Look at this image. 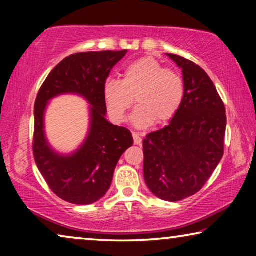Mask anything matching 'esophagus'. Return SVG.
Wrapping results in <instances>:
<instances>
[{
  "label": "esophagus",
  "instance_id": "obj_1",
  "mask_svg": "<svg viewBox=\"0 0 256 256\" xmlns=\"http://www.w3.org/2000/svg\"><path fill=\"white\" fill-rule=\"evenodd\" d=\"M132 138H134V143L136 146H140L142 143L141 134H138V132H132Z\"/></svg>",
  "mask_w": 256,
  "mask_h": 256
}]
</instances>
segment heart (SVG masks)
<instances>
[{
    "label": "heart",
    "mask_w": 256,
    "mask_h": 256,
    "mask_svg": "<svg viewBox=\"0 0 256 256\" xmlns=\"http://www.w3.org/2000/svg\"><path fill=\"white\" fill-rule=\"evenodd\" d=\"M102 96L110 118L116 124L126 121L135 101L138 106L130 121L138 129L166 124L176 116L184 99V82L174 70L164 68L152 57H143L124 68L122 80L108 78Z\"/></svg>",
    "instance_id": "heart-1"
}]
</instances>
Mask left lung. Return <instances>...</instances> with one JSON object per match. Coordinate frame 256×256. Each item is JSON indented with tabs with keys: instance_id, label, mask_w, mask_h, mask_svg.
<instances>
[{
	"instance_id": "8db88e82",
	"label": "left lung",
	"mask_w": 256,
	"mask_h": 256,
	"mask_svg": "<svg viewBox=\"0 0 256 256\" xmlns=\"http://www.w3.org/2000/svg\"><path fill=\"white\" fill-rule=\"evenodd\" d=\"M166 56L183 73L184 99L169 124L143 140V174L156 197L178 202L197 194L222 158L226 110L200 66Z\"/></svg>"
}]
</instances>
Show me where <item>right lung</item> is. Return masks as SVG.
I'll return each instance as SVG.
<instances>
[{
	"mask_svg": "<svg viewBox=\"0 0 256 256\" xmlns=\"http://www.w3.org/2000/svg\"><path fill=\"white\" fill-rule=\"evenodd\" d=\"M127 54L122 51L82 52L66 57L50 72L34 102V155L38 170L52 191L76 205L93 204L110 188L116 164L132 146V132L110 124L102 96L110 70ZM64 94L82 96L90 104L89 132L74 152L52 148L44 132L48 102Z\"/></svg>",
	"mask_w": 256,
	"mask_h": 256,
	"instance_id": "right-lung-1",
	"label": "right lung"
}]
</instances>
